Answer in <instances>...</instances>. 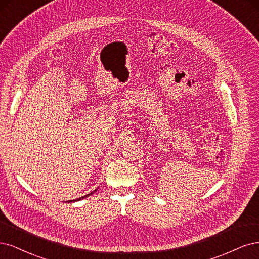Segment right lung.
<instances>
[{"mask_svg":"<svg viewBox=\"0 0 259 259\" xmlns=\"http://www.w3.org/2000/svg\"><path fill=\"white\" fill-rule=\"evenodd\" d=\"M95 191H97V189H95L94 191H91V193H90V194H88V195H86V196H84V197H81V198H78V199H76V200H70V201H69V202H72V201H78V200H81V199H84V198H86V197L90 196L91 194H94V193H95Z\"/></svg>","mask_w":259,"mask_h":259,"instance_id":"right-lung-1","label":"right lung"}]
</instances>
